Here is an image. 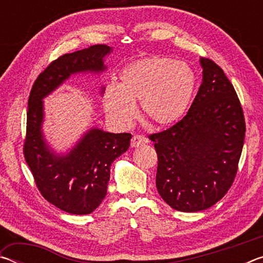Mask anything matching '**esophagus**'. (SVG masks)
<instances>
[{
	"instance_id": "obj_1",
	"label": "esophagus",
	"mask_w": 263,
	"mask_h": 263,
	"mask_svg": "<svg viewBox=\"0 0 263 263\" xmlns=\"http://www.w3.org/2000/svg\"><path fill=\"white\" fill-rule=\"evenodd\" d=\"M147 142H148V140L146 137L140 136V135H136V136H133L131 139V147H139V146L147 144Z\"/></svg>"
}]
</instances>
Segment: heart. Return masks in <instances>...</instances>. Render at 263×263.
<instances>
[{"label": "heart", "instance_id": "1", "mask_svg": "<svg viewBox=\"0 0 263 263\" xmlns=\"http://www.w3.org/2000/svg\"><path fill=\"white\" fill-rule=\"evenodd\" d=\"M195 75L184 62L168 57H147L122 69L119 83L104 91L106 112L116 122L127 124L139 102L141 115L157 126H167L183 117L195 90Z\"/></svg>", "mask_w": 263, "mask_h": 263}]
</instances>
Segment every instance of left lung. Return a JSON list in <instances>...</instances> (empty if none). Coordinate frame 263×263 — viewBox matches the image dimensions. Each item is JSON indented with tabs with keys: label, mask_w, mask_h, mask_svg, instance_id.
<instances>
[{
	"label": "left lung",
	"mask_w": 263,
	"mask_h": 263,
	"mask_svg": "<svg viewBox=\"0 0 263 263\" xmlns=\"http://www.w3.org/2000/svg\"><path fill=\"white\" fill-rule=\"evenodd\" d=\"M203 82L190 109L167 130L149 135L158 154L157 189L169 206L197 212L232 186L246 123L233 84L215 61L202 58Z\"/></svg>",
	"instance_id": "1"
}]
</instances>
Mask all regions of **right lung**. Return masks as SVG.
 Listing matches in <instances>:
<instances>
[{"label":"right lung","instance_id":"1","mask_svg":"<svg viewBox=\"0 0 263 263\" xmlns=\"http://www.w3.org/2000/svg\"><path fill=\"white\" fill-rule=\"evenodd\" d=\"M108 45H94L53 60L31 88L23 154L43 197L72 215H88L103 201L110 180V166L130 147V133H109L92 128L66 157H57L43 140V99L70 74L101 72Z\"/></svg>","mask_w":263,"mask_h":263}]
</instances>
